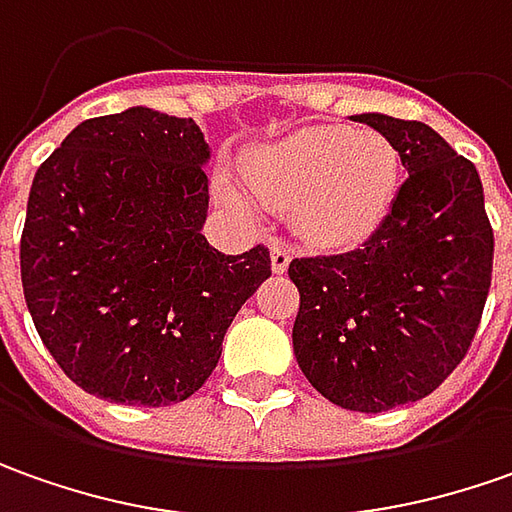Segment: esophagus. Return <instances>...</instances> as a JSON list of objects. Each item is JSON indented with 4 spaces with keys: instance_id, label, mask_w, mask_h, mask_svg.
Segmentation results:
<instances>
[{
    "instance_id": "esophagus-1",
    "label": "esophagus",
    "mask_w": 512,
    "mask_h": 512,
    "mask_svg": "<svg viewBox=\"0 0 512 512\" xmlns=\"http://www.w3.org/2000/svg\"><path fill=\"white\" fill-rule=\"evenodd\" d=\"M291 263V246L286 240H274L272 243V269L277 274H283Z\"/></svg>"
}]
</instances>
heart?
<instances>
[{
    "instance_id": "obj_1",
    "label": "heart",
    "mask_w": 512,
    "mask_h": 512,
    "mask_svg": "<svg viewBox=\"0 0 512 512\" xmlns=\"http://www.w3.org/2000/svg\"><path fill=\"white\" fill-rule=\"evenodd\" d=\"M246 181L266 203L294 209L303 235L320 246L368 238L388 215L399 186V152L379 133L309 127L246 155ZM215 192L226 206L249 212L252 195L229 169Z\"/></svg>"
}]
</instances>
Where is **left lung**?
I'll return each instance as SVG.
<instances>
[{
    "label": "left lung",
    "instance_id": "left-lung-1",
    "mask_svg": "<svg viewBox=\"0 0 512 512\" xmlns=\"http://www.w3.org/2000/svg\"><path fill=\"white\" fill-rule=\"evenodd\" d=\"M354 118L397 147L408 181L360 249L291 260V340L328 402L382 414L433 394L465 360L493 277V226L476 167L428 124Z\"/></svg>",
    "mask_w": 512,
    "mask_h": 512
}]
</instances>
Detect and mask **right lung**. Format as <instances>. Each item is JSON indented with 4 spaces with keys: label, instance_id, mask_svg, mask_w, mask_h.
<instances>
[{
    "label": "right lung",
    "instance_id": "right-lung-1",
    "mask_svg": "<svg viewBox=\"0 0 512 512\" xmlns=\"http://www.w3.org/2000/svg\"><path fill=\"white\" fill-rule=\"evenodd\" d=\"M206 158L192 118L133 107L87 118L33 178L19 243L27 309L93 397L144 408L192 397L272 277L263 243L223 255L201 235Z\"/></svg>",
    "mask_w": 512,
    "mask_h": 512
}]
</instances>
